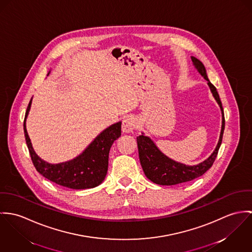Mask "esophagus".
Here are the masks:
<instances>
[{
    "label": "esophagus",
    "mask_w": 252,
    "mask_h": 252,
    "mask_svg": "<svg viewBox=\"0 0 252 252\" xmlns=\"http://www.w3.org/2000/svg\"><path fill=\"white\" fill-rule=\"evenodd\" d=\"M136 126H137L136 120L131 116H127L123 120L122 130H123V132L129 133L136 127Z\"/></svg>",
    "instance_id": "1"
}]
</instances>
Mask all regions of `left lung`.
Instances as JSON below:
<instances>
[{
	"label": "left lung",
	"instance_id": "1",
	"mask_svg": "<svg viewBox=\"0 0 252 252\" xmlns=\"http://www.w3.org/2000/svg\"><path fill=\"white\" fill-rule=\"evenodd\" d=\"M191 60L197 70L199 71V73L208 81V85L213 93L214 97L216 98V100L220 106V109L222 112V126H221L220 137L216 150L208 159H206L202 163H199L198 165L188 166L170 159L157 148L154 142L149 137L139 135L136 139H137V145H138V154H139L141 166L143 168V171L146 177L149 180H151L153 183L158 185L173 186V185H178V184L192 181L196 178L202 176L214 164L216 158L218 156L220 147L222 142L225 119H224L223 108H222V104H221L219 93L217 91V88L210 82L206 73L205 66L202 63V62H200L194 57H191Z\"/></svg>",
	"mask_w": 252,
	"mask_h": 252
}]
</instances>
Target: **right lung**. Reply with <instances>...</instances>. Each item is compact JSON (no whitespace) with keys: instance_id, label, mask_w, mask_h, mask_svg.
I'll return each instance as SVG.
<instances>
[{"instance_id":"1","label":"right lung","mask_w":252,"mask_h":252,"mask_svg":"<svg viewBox=\"0 0 252 252\" xmlns=\"http://www.w3.org/2000/svg\"><path fill=\"white\" fill-rule=\"evenodd\" d=\"M31 103L32 99L25 115L24 133L29 153L36 171L57 185L72 189H93L100 185L107 174L110 148L114 141L121 136L122 123L114 124L103 130L76 158L67 162L50 164L35 155L29 138L25 121Z\"/></svg>"}]
</instances>
